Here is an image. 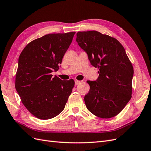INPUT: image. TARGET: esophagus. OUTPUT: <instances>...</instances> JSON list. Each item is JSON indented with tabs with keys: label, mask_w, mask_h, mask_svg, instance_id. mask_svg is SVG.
<instances>
[{
	"label": "esophagus",
	"mask_w": 151,
	"mask_h": 151,
	"mask_svg": "<svg viewBox=\"0 0 151 151\" xmlns=\"http://www.w3.org/2000/svg\"><path fill=\"white\" fill-rule=\"evenodd\" d=\"M80 81H78V80H75V86H76V85H78L79 83H80Z\"/></svg>",
	"instance_id": "1"
}]
</instances>
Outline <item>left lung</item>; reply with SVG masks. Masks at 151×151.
<instances>
[{
  "instance_id": "8db88e82",
  "label": "left lung",
  "mask_w": 151,
  "mask_h": 151,
  "mask_svg": "<svg viewBox=\"0 0 151 151\" xmlns=\"http://www.w3.org/2000/svg\"><path fill=\"white\" fill-rule=\"evenodd\" d=\"M76 42L92 65L98 68L96 81H87L90 91L84 101L88 110L103 119L119 114L132 94L133 68L122 45L96 30L78 32Z\"/></svg>"
}]
</instances>
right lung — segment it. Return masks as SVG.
<instances>
[{"mask_svg": "<svg viewBox=\"0 0 151 151\" xmlns=\"http://www.w3.org/2000/svg\"><path fill=\"white\" fill-rule=\"evenodd\" d=\"M75 34H46L29 42L19 57L15 88L26 109L38 119L56 117L71 94L74 80L51 73L59 70Z\"/></svg>", "mask_w": 151, "mask_h": 151, "instance_id": "add662e5", "label": "right lung"}]
</instances>
